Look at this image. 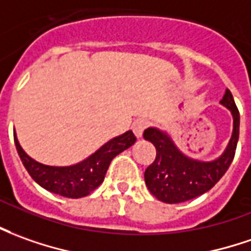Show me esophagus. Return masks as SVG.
I'll list each match as a JSON object with an SVG mask.
<instances>
[{
	"label": "esophagus",
	"mask_w": 251,
	"mask_h": 251,
	"mask_svg": "<svg viewBox=\"0 0 251 251\" xmlns=\"http://www.w3.org/2000/svg\"><path fill=\"white\" fill-rule=\"evenodd\" d=\"M149 126L148 120H145V119H138L134 122L132 124V131H134V134L136 135V138H142L143 131L146 129V127Z\"/></svg>",
	"instance_id": "34e87169"
}]
</instances>
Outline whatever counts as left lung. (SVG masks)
Wrapping results in <instances>:
<instances>
[{"instance_id":"8db88e82","label":"left lung","mask_w":251,"mask_h":251,"mask_svg":"<svg viewBox=\"0 0 251 251\" xmlns=\"http://www.w3.org/2000/svg\"><path fill=\"white\" fill-rule=\"evenodd\" d=\"M220 103L231 110L234 129L226 151L213 161L193 160L176 148L167 132L157 128L145 129L143 138L153 143L157 151L154 161L145 171V181L158 201L180 203L197 198L209 191L227 172L239 139V110L228 89Z\"/></svg>"}]
</instances>
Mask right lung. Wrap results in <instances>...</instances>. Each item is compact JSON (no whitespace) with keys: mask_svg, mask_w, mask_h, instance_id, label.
Returning a JSON list of instances; mask_svg holds the SVG:
<instances>
[{"mask_svg":"<svg viewBox=\"0 0 251 251\" xmlns=\"http://www.w3.org/2000/svg\"><path fill=\"white\" fill-rule=\"evenodd\" d=\"M13 136L17 153L31 177L45 190L67 198H82L94 191L103 181L110 161L136 141L134 132L127 131L110 139L79 164L71 167H50L32 160L20 146L16 132H13Z\"/></svg>","mask_w":251,"mask_h":251,"instance_id":"1","label":"right lung"}]
</instances>
